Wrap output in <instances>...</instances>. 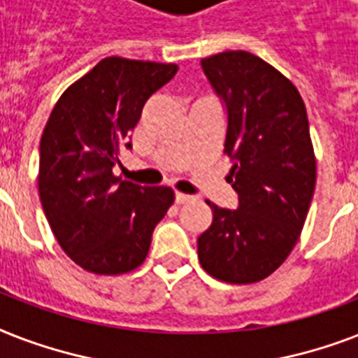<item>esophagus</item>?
Listing matches in <instances>:
<instances>
[{"instance_id": "obj_1", "label": "esophagus", "mask_w": 358, "mask_h": 358, "mask_svg": "<svg viewBox=\"0 0 358 358\" xmlns=\"http://www.w3.org/2000/svg\"><path fill=\"white\" fill-rule=\"evenodd\" d=\"M174 201L178 202V204H185V202L193 201V196L185 195V193H176V195H174Z\"/></svg>"}]
</instances>
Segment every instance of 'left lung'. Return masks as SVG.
Listing matches in <instances>:
<instances>
[{
    "label": "left lung",
    "mask_w": 358,
    "mask_h": 358,
    "mask_svg": "<svg viewBox=\"0 0 358 358\" xmlns=\"http://www.w3.org/2000/svg\"><path fill=\"white\" fill-rule=\"evenodd\" d=\"M227 106V182L238 208L206 201L213 221L196 239L213 278L252 284L282 266L297 243L316 187V156L306 108L292 81L252 53L223 52L201 61Z\"/></svg>",
    "instance_id": "8db88e82"
}]
</instances>
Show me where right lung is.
<instances>
[{"label":"right lung","instance_id":"add662e5","mask_svg":"<svg viewBox=\"0 0 358 358\" xmlns=\"http://www.w3.org/2000/svg\"><path fill=\"white\" fill-rule=\"evenodd\" d=\"M178 66L106 57L72 83L41 137L38 195L61 249L85 271L122 275L145 262L152 232L174 202L165 185L113 174L146 100Z\"/></svg>","mask_w":358,"mask_h":358}]
</instances>
